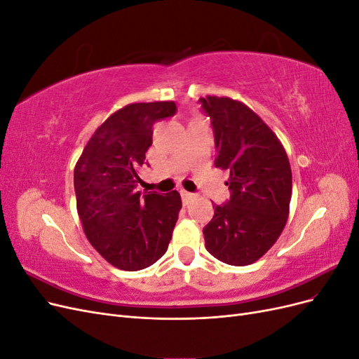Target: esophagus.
<instances>
[{"instance_id":"1","label":"esophagus","mask_w":359,"mask_h":359,"mask_svg":"<svg viewBox=\"0 0 359 359\" xmlns=\"http://www.w3.org/2000/svg\"><path fill=\"white\" fill-rule=\"evenodd\" d=\"M181 198H182V203L184 205H189L190 202H193L194 199H196V196H194L193 193H189V191H181Z\"/></svg>"}]
</instances>
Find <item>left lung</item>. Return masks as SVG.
I'll return each instance as SVG.
<instances>
[{"label":"left lung","mask_w":359,"mask_h":359,"mask_svg":"<svg viewBox=\"0 0 359 359\" xmlns=\"http://www.w3.org/2000/svg\"><path fill=\"white\" fill-rule=\"evenodd\" d=\"M212 119L215 168L229 170L232 194L214 205L205 226L208 252L224 264L256 262L283 232L292 198V170L285 147L256 112L231 97H201Z\"/></svg>","instance_id":"1"}]
</instances>
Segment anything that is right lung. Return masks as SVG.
<instances>
[{
    "mask_svg": "<svg viewBox=\"0 0 359 359\" xmlns=\"http://www.w3.org/2000/svg\"><path fill=\"white\" fill-rule=\"evenodd\" d=\"M173 102L132 103L97 127L74 166L76 208L90 244L115 268L144 269L166 253L181 210L177 190H136L153 126Z\"/></svg>",
    "mask_w": 359,
    "mask_h": 359,
    "instance_id": "right-lung-1",
    "label": "right lung"
}]
</instances>
